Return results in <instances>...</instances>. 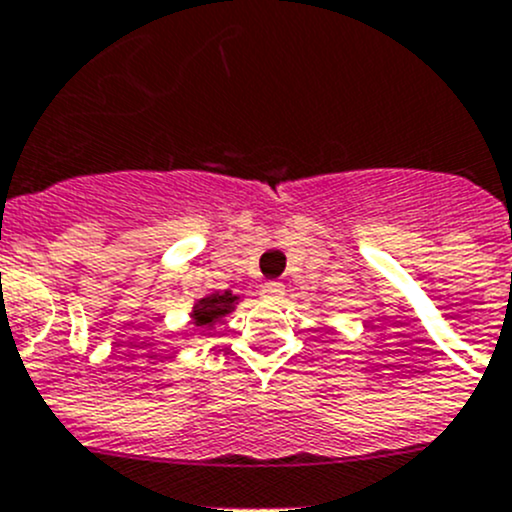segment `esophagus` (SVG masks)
I'll return each mask as SVG.
<instances>
[{
    "mask_svg": "<svg viewBox=\"0 0 512 512\" xmlns=\"http://www.w3.org/2000/svg\"><path fill=\"white\" fill-rule=\"evenodd\" d=\"M283 293H286V286H283V283H276V281L263 283V288H261V296L268 298V301H281Z\"/></svg>",
    "mask_w": 512,
    "mask_h": 512,
    "instance_id": "1",
    "label": "esophagus"
}]
</instances>
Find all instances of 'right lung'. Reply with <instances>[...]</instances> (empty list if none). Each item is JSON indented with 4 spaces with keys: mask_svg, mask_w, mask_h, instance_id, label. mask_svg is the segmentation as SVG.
Returning a JSON list of instances; mask_svg holds the SVG:
<instances>
[{
    "mask_svg": "<svg viewBox=\"0 0 512 512\" xmlns=\"http://www.w3.org/2000/svg\"><path fill=\"white\" fill-rule=\"evenodd\" d=\"M241 301V296L236 293L224 291V293H209V296L199 298L194 303V311H191V321L194 326H199L201 331H211L226 313H231L236 308V303Z\"/></svg>",
    "mask_w": 512,
    "mask_h": 512,
    "instance_id": "add662e5",
    "label": "right lung"
}]
</instances>
